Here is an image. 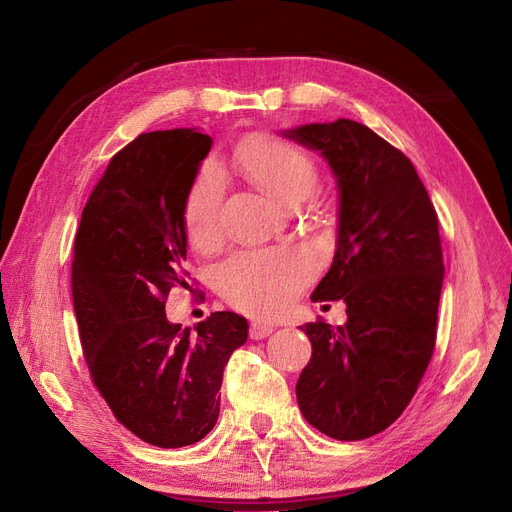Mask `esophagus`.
<instances>
[{
  "mask_svg": "<svg viewBox=\"0 0 512 512\" xmlns=\"http://www.w3.org/2000/svg\"><path fill=\"white\" fill-rule=\"evenodd\" d=\"M273 330H275V325H273V323L252 321V325H250V336H252L254 340H262V338L271 336V334H273Z\"/></svg>",
  "mask_w": 512,
  "mask_h": 512,
  "instance_id": "obj_1",
  "label": "esophagus"
}]
</instances>
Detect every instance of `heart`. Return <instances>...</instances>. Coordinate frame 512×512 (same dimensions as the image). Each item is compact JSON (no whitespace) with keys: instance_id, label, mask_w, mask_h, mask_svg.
I'll return each mask as SVG.
<instances>
[{"instance_id":"obj_1","label":"heart","mask_w":512,"mask_h":512,"mask_svg":"<svg viewBox=\"0 0 512 512\" xmlns=\"http://www.w3.org/2000/svg\"><path fill=\"white\" fill-rule=\"evenodd\" d=\"M239 168L258 187L281 201L298 203L319 182L313 155L273 134L245 136L235 147ZM224 182L214 163H203L182 203V222L191 243L210 250L222 235ZM313 275V260L294 248H248L231 254L216 269V288L235 309L277 315Z\"/></svg>"}]
</instances>
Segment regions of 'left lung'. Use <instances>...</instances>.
Wrapping results in <instances>:
<instances>
[{"label":"left lung","instance_id":"8db88e82","mask_svg":"<svg viewBox=\"0 0 512 512\" xmlns=\"http://www.w3.org/2000/svg\"><path fill=\"white\" fill-rule=\"evenodd\" d=\"M285 136L321 151L338 178V248L311 298L346 302L344 325L300 327L313 355L296 397L317 431L361 441L403 414L435 353L439 220L414 163L367 126L338 119Z\"/></svg>","mask_w":512,"mask_h":512}]
</instances>
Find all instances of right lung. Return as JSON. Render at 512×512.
<instances>
[{
  "mask_svg": "<svg viewBox=\"0 0 512 512\" xmlns=\"http://www.w3.org/2000/svg\"><path fill=\"white\" fill-rule=\"evenodd\" d=\"M212 138L147 132L109 161L73 245L71 292L90 378L119 424L157 447L206 437L220 412L224 365L248 321L218 311L195 332L166 319L172 288L193 290L182 203Z\"/></svg>",
  "mask_w": 512,
  "mask_h": 512,
  "instance_id": "add662e5",
  "label": "right lung"
}]
</instances>
